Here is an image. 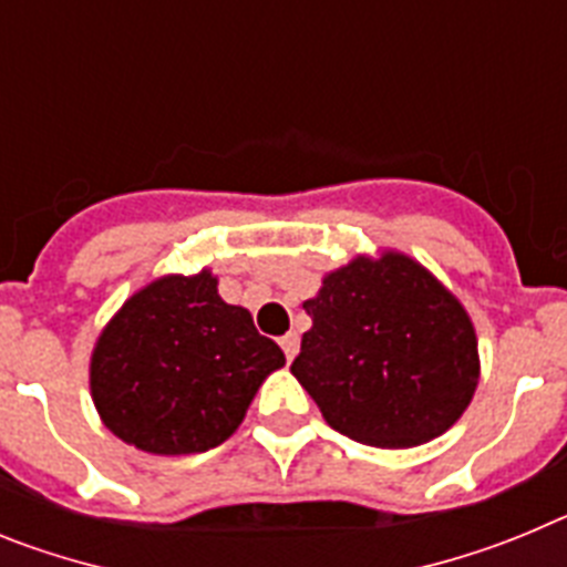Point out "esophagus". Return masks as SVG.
Segmentation results:
<instances>
[{
	"label": "esophagus",
	"instance_id": "1",
	"mask_svg": "<svg viewBox=\"0 0 567 567\" xmlns=\"http://www.w3.org/2000/svg\"><path fill=\"white\" fill-rule=\"evenodd\" d=\"M298 346H300V338L295 332H289V334H284V338H280V349H284L287 360H292L295 354H298Z\"/></svg>",
	"mask_w": 567,
	"mask_h": 567
}]
</instances>
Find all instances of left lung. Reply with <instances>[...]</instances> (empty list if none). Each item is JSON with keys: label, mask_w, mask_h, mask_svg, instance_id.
<instances>
[{"label": "left lung", "mask_w": 567, "mask_h": 567, "mask_svg": "<svg viewBox=\"0 0 567 567\" xmlns=\"http://www.w3.org/2000/svg\"><path fill=\"white\" fill-rule=\"evenodd\" d=\"M292 374L334 432L378 449H412L449 432L480 380L465 307L423 264L394 249L358 255L303 300Z\"/></svg>", "instance_id": "obj_1"}]
</instances>
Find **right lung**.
<instances>
[{"mask_svg":"<svg viewBox=\"0 0 567 567\" xmlns=\"http://www.w3.org/2000/svg\"><path fill=\"white\" fill-rule=\"evenodd\" d=\"M287 363L209 269L150 280L90 354V394L110 432L147 454H198L233 437L260 383Z\"/></svg>","mask_w":567,"mask_h":567,"instance_id":"obj_1","label":"right lung"}]
</instances>
